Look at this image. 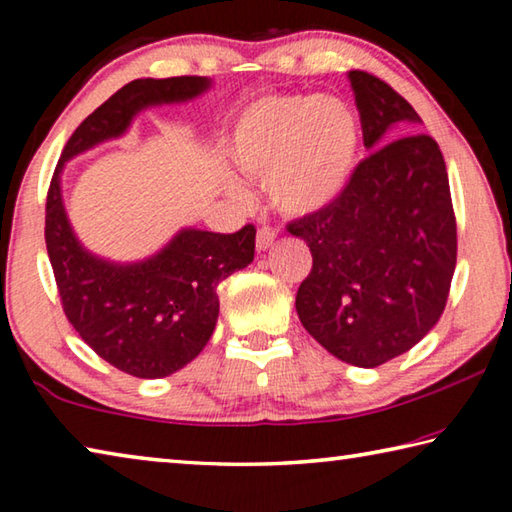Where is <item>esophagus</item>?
<instances>
[{
	"instance_id": "1",
	"label": "esophagus",
	"mask_w": 512,
	"mask_h": 512,
	"mask_svg": "<svg viewBox=\"0 0 512 512\" xmlns=\"http://www.w3.org/2000/svg\"><path fill=\"white\" fill-rule=\"evenodd\" d=\"M273 241H275V232L271 230V228H259L257 230V250L259 253H262V250H268L273 246Z\"/></svg>"
}]
</instances>
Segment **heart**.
<instances>
[{"mask_svg": "<svg viewBox=\"0 0 512 512\" xmlns=\"http://www.w3.org/2000/svg\"><path fill=\"white\" fill-rule=\"evenodd\" d=\"M230 151L241 171L266 178L277 212L311 216L348 187L359 162L361 121L339 97L273 94L239 117Z\"/></svg>", "mask_w": 512, "mask_h": 512, "instance_id": "1", "label": "heart"}]
</instances>
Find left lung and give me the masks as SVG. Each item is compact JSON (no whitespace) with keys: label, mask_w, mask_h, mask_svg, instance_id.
I'll list each match as a JSON object with an SVG mask.
<instances>
[{"label":"left lung","mask_w":512,"mask_h":512,"mask_svg":"<svg viewBox=\"0 0 512 512\" xmlns=\"http://www.w3.org/2000/svg\"><path fill=\"white\" fill-rule=\"evenodd\" d=\"M348 76L372 153L332 205L289 223L314 257L296 311L336 359L377 368L409 352L443 314L456 216L443 153L420 133L418 112L377 76Z\"/></svg>","instance_id":"obj_1"}]
</instances>
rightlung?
Returning <instances> with one entry per match:
<instances>
[{
  "label": "right lung",
  "instance_id": "add662e5",
  "mask_svg": "<svg viewBox=\"0 0 512 512\" xmlns=\"http://www.w3.org/2000/svg\"><path fill=\"white\" fill-rule=\"evenodd\" d=\"M207 88L205 76L126 83L69 137L47 192L45 241L65 316L103 361L140 379L167 377L201 354L219 318L216 287L253 262L255 225L232 235L185 228L144 262H106L76 239L60 173L74 155L124 135L140 110L189 101Z\"/></svg>",
  "mask_w": 512,
  "mask_h": 512
}]
</instances>
